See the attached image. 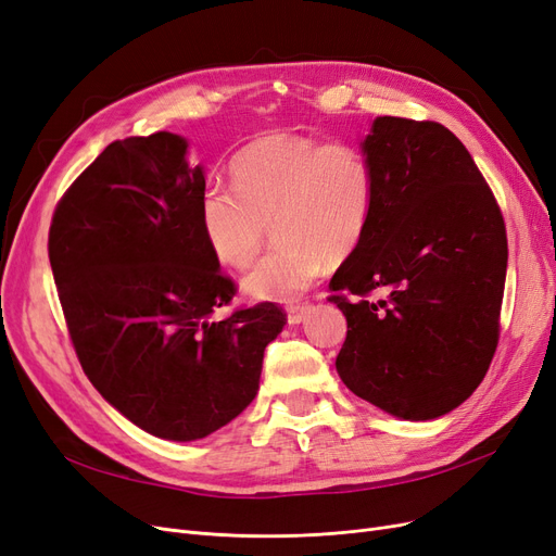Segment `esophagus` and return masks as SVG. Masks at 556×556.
<instances>
[{
  "label": "esophagus",
  "mask_w": 556,
  "mask_h": 556,
  "mask_svg": "<svg viewBox=\"0 0 556 556\" xmlns=\"http://www.w3.org/2000/svg\"><path fill=\"white\" fill-rule=\"evenodd\" d=\"M305 313H308V305H287V321L301 324L305 319Z\"/></svg>",
  "instance_id": "obj_1"
}]
</instances>
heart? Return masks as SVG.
Wrapping results in <instances>:
<instances>
[{"label":"heart","instance_id":"b5f03b06","mask_svg":"<svg viewBox=\"0 0 556 556\" xmlns=\"http://www.w3.org/2000/svg\"><path fill=\"white\" fill-rule=\"evenodd\" d=\"M232 177L235 186L204 190L200 225L208 253L229 269H248L274 225L280 245L243 278L257 301L299 299L368 235L377 177L356 142L269 132L235 159Z\"/></svg>","mask_w":556,"mask_h":556}]
</instances>
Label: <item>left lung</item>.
<instances>
[{
  "label": "left lung",
  "instance_id": "obj_1",
  "mask_svg": "<svg viewBox=\"0 0 556 556\" xmlns=\"http://www.w3.org/2000/svg\"><path fill=\"white\" fill-rule=\"evenodd\" d=\"M363 149L377 195L366 239L331 278L329 301L348 317L336 370L379 409L437 418L476 391L496 352L504 216L442 124L377 117Z\"/></svg>",
  "mask_w": 556,
  "mask_h": 556
}]
</instances>
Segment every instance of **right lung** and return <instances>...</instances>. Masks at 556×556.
Segmentation results:
<instances>
[{"label": "right lung", "instance_id": "right-lung-1", "mask_svg": "<svg viewBox=\"0 0 556 556\" xmlns=\"http://www.w3.org/2000/svg\"><path fill=\"white\" fill-rule=\"evenodd\" d=\"M200 165L186 140L151 132L105 147L56 208L48 257L80 366L110 405L161 439L193 442L260 389L278 303L214 313L237 294L208 253Z\"/></svg>", "mask_w": 556, "mask_h": 556}]
</instances>
